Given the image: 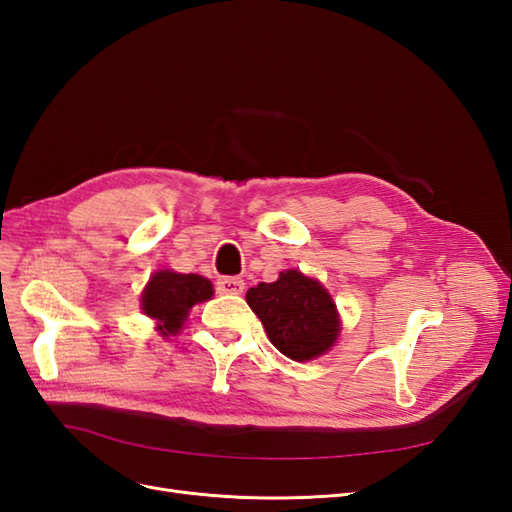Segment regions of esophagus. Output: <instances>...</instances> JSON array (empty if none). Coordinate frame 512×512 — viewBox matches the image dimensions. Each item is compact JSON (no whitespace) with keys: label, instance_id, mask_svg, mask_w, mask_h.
Here are the masks:
<instances>
[{"label":"esophagus","instance_id":"obj_1","mask_svg":"<svg viewBox=\"0 0 512 512\" xmlns=\"http://www.w3.org/2000/svg\"><path fill=\"white\" fill-rule=\"evenodd\" d=\"M245 288V282L241 277H220L218 282H215V290L220 294H241Z\"/></svg>","mask_w":512,"mask_h":512}]
</instances>
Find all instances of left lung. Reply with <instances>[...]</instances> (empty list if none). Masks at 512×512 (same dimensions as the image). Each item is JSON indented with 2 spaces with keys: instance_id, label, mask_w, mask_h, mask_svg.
<instances>
[{
  "instance_id": "obj_1",
  "label": "left lung",
  "mask_w": 512,
  "mask_h": 512,
  "mask_svg": "<svg viewBox=\"0 0 512 512\" xmlns=\"http://www.w3.org/2000/svg\"><path fill=\"white\" fill-rule=\"evenodd\" d=\"M245 299L265 324L273 346L288 359L309 361L335 344V303L312 277L286 271L273 284L262 282L247 290Z\"/></svg>"
}]
</instances>
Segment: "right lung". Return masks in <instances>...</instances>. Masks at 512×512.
I'll return each mask as SVG.
<instances>
[{"label":"right lung","instance_id":"add662e5","mask_svg":"<svg viewBox=\"0 0 512 512\" xmlns=\"http://www.w3.org/2000/svg\"><path fill=\"white\" fill-rule=\"evenodd\" d=\"M213 286L200 275H181L173 271L153 273L143 292V312L160 320L162 335L179 331L190 309L211 299Z\"/></svg>","mask_w":512,"mask_h":512}]
</instances>
